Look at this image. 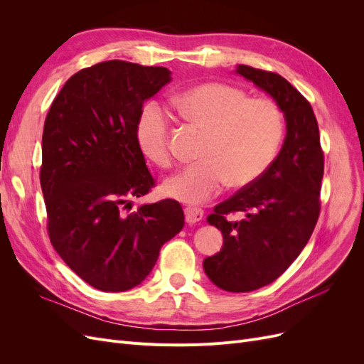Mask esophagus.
<instances>
[{
    "instance_id": "esophagus-1",
    "label": "esophagus",
    "mask_w": 364,
    "mask_h": 364,
    "mask_svg": "<svg viewBox=\"0 0 364 364\" xmlns=\"http://www.w3.org/2000/svg\"><path fill=\"white\" fill-rule=\"evenodd\" d=\"M203 209L196 206H186L185 208V220L186 223H197L203 218Z\"/></svg>"
}]
</instances>
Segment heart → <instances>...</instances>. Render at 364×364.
<instances>
[{"mask_svg":"<svg viewBox=\"0 0 364 364\" xmlns=\"http://www.w3.org/2000/svg\"><path fill=\"white\" fill-rule=\"evenodd\" d=\"M179 111L206 132L202 161L164 182V193L185 203H202L222 191L245 188L269 170L284 136V115L269 98H249L241 87L205 83L176 98ZM144 155L161 167L171 164L168 118L150 103L136 121Z\"/></svg>","mask_w":364,"mask_h":364,"instance_id":"obj_1","label":"heart"}]
</instances>
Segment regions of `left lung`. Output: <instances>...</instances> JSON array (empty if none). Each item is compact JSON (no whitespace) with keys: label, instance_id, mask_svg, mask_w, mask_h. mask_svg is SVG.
<instances>
[{"label":"left lung","instance_id":"obj_1","mask_svg":"<svg viewBox=\"0 0 364 364\" xmlns=\"http://www.w3.org/2000/svg\"><path fill=\"white\" fill-rule=\"evenodd\" d=\"M237 73L266 91L287 123L282 149L269 170L206 218L222 230L223 247L205 258V273L222 290L245 293L278 279L310 240L321 213L323 151L313 107L290 82L247 65H238ZM235 212L245 218L228 220Z\"/></svg>","mask_w":364,"mask_h":364}]
</instances>
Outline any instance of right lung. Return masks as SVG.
I'll return each mask as SVG.
<instances>
[{
  "label": "right lung",
  "instance_id": "obj_1",
  "mask_svg": "<svg viewBox=\"0 0 364 364\" xmlns=\"http://www.w3.org/2000/svg\"><path fill=\"white\" fill-rule=\"evenodd\" d=\"M164 67L107 60L75 73L50 107L42 134L41 188L53 247L102 291L136 287L185 225L179 202L130 213L155 179L136 139L144 102L171 77Z\"/></svg>",
  "mask_w": 364,
  "mask_h": 364
}]
</instances>
